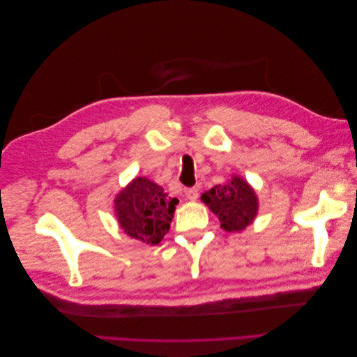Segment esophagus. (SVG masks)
<instances>
[{"label": "esophagus", "instance_id": "1", "mask_svg": "<svg viewBox=\"0 0 357 357\" xmlns=\"http://www.w3.org/2000/svg\"><path fill=\"white\" fill-rule=\"evenodd\" d=\"M185 193H186V198L190 199V201H195V199L199 197L198 188H189V189L185 190Z\"/></svg>", "mask_w": 357, "mask_h": 357}]
</instances>
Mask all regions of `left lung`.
I'll return each instance as SVG.
<instances>
[{
    "label": "left lung",
    "mask_w": 357,
    "mask_h": 357,
    "mask_svg": "<svg viewBox=\"0 0 357 357\" xmlns=\"http://www.w3.org/2000/svg\"><path fill=\"white\" fill-rule=\"evenodd\" d=\"M201 199L218 215L222 228L228 232L243 231L257 213V198L253 189L240 177H232L226 185L214 186L202 193Z\"/></svg>",
    "instance_id": "left-lung-1"
}]
</instances>
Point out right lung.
Segmentation results:
<instances>
[{
  "label": "right lung",
  "mask_w": 357,
  "mask_h": 357,
  "mask_svg": "<svg viewBox=\"0 0 357 357\" xmlns=\"http://www.w3.org/2000/svg\"><path fill=\"white\" fill-rule=\"evenodd\" d=\"M177 204L156 183L138 177L119 193L114 208L119 225L131 238L156 245L168 232Z\"/></svg>",
  "instance_id": "add662e5"
}]
</instances>
